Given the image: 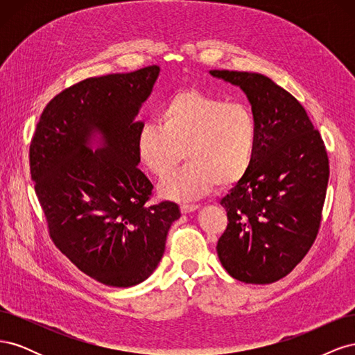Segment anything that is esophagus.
<instances>
[{"label": "esophagus", "instance_id": "34e87169", "mask_svg": "<svg viewBox=\"0 0 355 355\" xmlns=\"http://www.w3.org/2000/svg\"><path fill=\"white\" fill-rule=\"evenodd\" d=\"M197 209H198L197 204H182V206H180V211L184 213V214H187V213H192V211H196Z\"/></svg>", "mask_w": 355, "mask_h": 355}]
</instances>
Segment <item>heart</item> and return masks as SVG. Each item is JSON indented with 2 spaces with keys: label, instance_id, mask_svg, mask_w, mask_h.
Returning a JSON list of instances; mask_svg holds the SVG:
<instances>
[{
  "label": "heart",
  "instance_id": "obj_1",
  "mask_svg": "<svg viewBox=\"0 0 355 355\" xmlns=\"http://www.w3.org/2000/svg\"><path fill=\"white\" fill-rule=\"evenodd\" d=\"M157 123L144 124L135 137L139 163L158 179L175 170L184 151L188 164L159 185L166 200L192 201L216 185L232 188L253 166L257 123L249 106L182 90L161 105Z\"/></svg>",
  "mask_w": 355,
  "mask_h": 355
}]
</instances>
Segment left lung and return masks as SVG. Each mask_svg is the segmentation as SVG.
Returning a JSON list of instances; mask_svg holds the SVG:
<instances>
[{
  "mask_svg": "<svg viewBox=\"0 0 355 355\" xmlns=\"http://www.w3.org/2000/svg\"><path fill=\"white\" fill-rule=\"evenodd\" d=\"M209 73L240 87L257 123V149L247 176L220 200L228 227L219 261L243 283L270 284L304 259L320 228L329 158L304 106L262 73Z\"/></svg>",
  "mask_w": 355,
  "mask_h": 355,
  "instance_id": "1",
  "label": "left lung"
}]
</instances>
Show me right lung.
I'll use <instances>...</instances> for the list:
<instances>
[{
  "label": "right lung",
  "mask_w": 355,
  "mask_h": 355,
  "mask_svg": "<svg viewBox=\"0 0 355 355\" xmlns=\"http://www.w3.org/2000/svg\"><path fill=\"white\" fill-rule=\"evenodd\" d=\"M159 67L87 78L42 111L29 146L32 182L58 249L96 282L132 287L158 266L179 206H149L135 118Z\"/></svg>",
  "instance_id": "right-lung-1"
}]
</instances>
